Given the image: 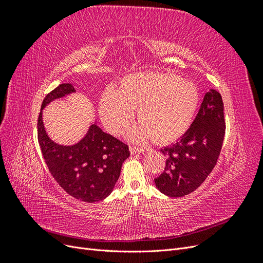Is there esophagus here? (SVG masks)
<instances>
[{
  "mask_svg": "<svg viewBox=\"0 0 263 263\" xmlns=\"http://www.w3.org/2000/svg\"><path fill=\"white\" fill-rule=\"evenodd\" d=\"M130 151H132V154H141V153H145V151H148V149L137 147V146H133L130 148Z\"/></svg>",
  "mask_w": 263,
  "mask_h": 263,
  "instance_id": "esophagus-1",
  "label": "esophagus"
}]
</instances>
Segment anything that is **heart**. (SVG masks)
<instances>
[{"instance_id": "1", "label": "heart", "mask_w": 263, "mask_h": 263, "mask_svg": "<svg viewBox=\"0 0 263 263\" xmlns=\"http://www.w3.org/2000/svg\"><path fill=\"white\" fill-rule=\"evenodd\" d=\"M198 103L200 92L194 83L172 73L140 72L126 76L118 90L108 89L101 100L100 113L106 128L119 135L138 108L141 123L133 130V138L168 144L189 129Z\"/></svg>"}]
</instances>
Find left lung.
I'll use <instances>...</instances> for the list:
<instances>
[{"label":"left lung","instance_id":"left-lung-1","mask_svg":"<svg viewBox=\"0 0 263 263\" xmlns=\"http://www.w3.org/2000/svg\"><path fill=\"white\" fill-rule=\"evenodd\" d=\"M224 103L216 90L205 94L200 110L181 139L160 151L164 171L155 179L157 189L170 197L192 193L216 165L225 136Z\"/></svg>","mask_w":263,"mask_h":263}]
</instances>
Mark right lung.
Masks as SVG:
<instances>
[{
	"mask_svg": "<svg viewBox=\"0 0 263 263\" xmlns=\"http://www.w3.org/2000/svg\"><path fill=\"white\" fill-rule=\"evenodd\" d=\"M74 92L72 84L62 83L46 95L38 117V142L49 172L58 184L77 200L95 203L112 193L123 162L129 157V149L103 132L97 123L74 145H59L49 138L44 127L43 109L50 102Z\"/></svg>",
	"mask_w": 263,
	"mask_h": 263,
	"instance_id": "add662e5",
	"label": "right lung"
}]
</instances>
